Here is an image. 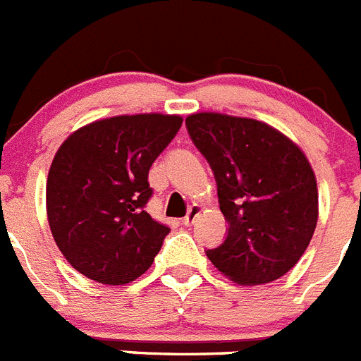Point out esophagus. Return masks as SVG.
Segmentation results:
<instances>
[{
    "label": "esophagus",
    "mask_w": 361,
    "mask_h": 361,
    "mask_svg": "<svg viewBox=\"0 0 361 361\" xmlns=\"http://www.w3.org/2000/svg\"><path fill=\"white\" fill-rule=\"evenodd\" d=\"M201 210H203V207H201V204H197V203H194L192 207L188 209L187 216L183 217V225L185 226H192L194 221H196V217L201 214Z\"/></svg>",
    "instance_id": "1"
}]
</instances>
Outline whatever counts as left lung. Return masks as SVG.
<instances>
[{
    "label": "left lung",
    "instance_id": "1",
    "mask_svg": "<svg viewBox=\"0 0 361 361\" xmlns=\"http://www.w3.org/2000/svg\"><path fill=\"white\" fill-rule=\"evenodd\" d=\"M188 135L216 176L225 243L207 257L241 286L286 275L306 252L318 221L313 167L300 147L261 120L201 111Z\"/></svg>",
    "mask_w": 361,
    "mask_h": 361
}]
</instances>
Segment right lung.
Returning a JSON list of instances; mask_svg holds the SVG:
<instances>
[{"label": "right lung", "mask_w": 361, "mask_h": 361, "mask_svg": "<svg viewBox=\"0 0 361 361\" xmlns=\"http://www.w3.org/2000/svg\"><path fill=\"white\" fill-rule=\"evenodd\" d=\"M181 122L161 113L111 116L82 126L57 149L47 180L48 225L84 277L118 286L151 268L169 226L144 210L149 169Z\"/></svg>", "instance_id": "obj_1"}]
</instances>
